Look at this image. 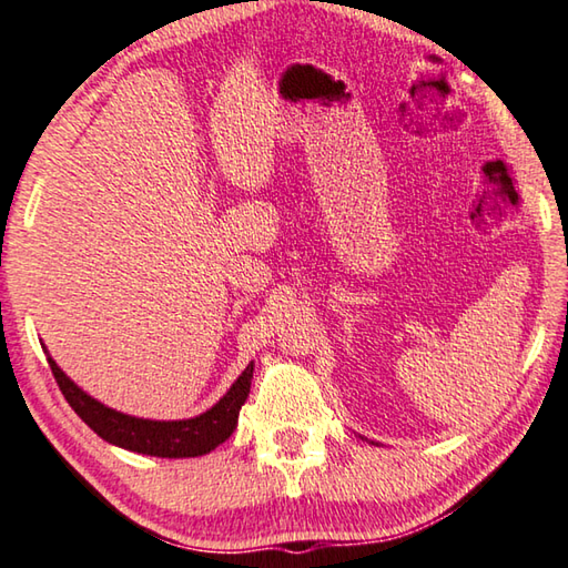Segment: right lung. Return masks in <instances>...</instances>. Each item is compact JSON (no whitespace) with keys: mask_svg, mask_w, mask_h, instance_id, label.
Returning <instances> with one entry per match:
<instances>
[{"mask_svg":"<svg viewBox=\"0 0 568 568\" xmlns=\"http://www.w3.org/2000/svg\"><path fill=\"white\" fill-rule=\"evenodd\" d=\"M49 359L51 373H54L61 395L67 397L71 409L97 432L101 439L111 445L139 452V455L151 457H201L209 455L221 442L233 435L239 425V412L243 402L248 399L251 379H253V363L243 369V375L235 379L233 387L225 392L219 405H213L209 412L179 422H156V419H139L121 415V412L104 407L94 397H89L84 389H79L71 379L61 373L54 359Z\"/></svg>","mask_w":568,"mask_h":568,"instance_id":"obj_1","label":"right lung"}]
</instances>
